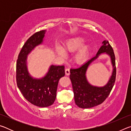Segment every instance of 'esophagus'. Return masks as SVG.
<instances>
[{
    "instance_id": "34e87169",
    "label": "esophagus",
    "mask_w": 131,
    "mask_h": 131,
    "mask_svg": "<svg viewBox=\"0 0 131 131\" xmlns=\"http://www.w3.org/2000/svg\"><path fill=\"white\" fill-rule=\"evenodd\" d=\"M65 74H66V75H67V76H68V75L70 74V69H69V68L65 69Z\"/></svg>"
}]
</instances>
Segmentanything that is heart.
<instances>
[{
    "label": "heart",
    "mask_w": 131,
    "mask_h": 131,
    "mask_svg": "<svg viewBox=\"0 0 131 131\" xmlns=\"http://www.w3.org/2000/svg\"><path fill=\"white\" fill-rule=\"evenodd\" d=\"M85 42V40L83 37H79L70 39L64 43L63 48L60 47H57L56 51L58 55L64 58L66 57L65 52H74L81 47L75 55L74 60L77 63H82L87 60L90 52V47L89 46L85 45L83 46Z\"/></svg>",
    "instance_id": "obj_1"
}]
</instances>
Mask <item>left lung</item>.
Wrapping results in <instances>:
<instances>
[{
    "mask_svg": "<svg viewBox=\"0 0 131 131\" xmlns=\"http://www.w3.org/2000/svg\"><path fill=\"white\" fill-rule=\"evenodd\" d=\"M102 44L95 57L84 63L80 67L70 70V79L73 90L75 103L80 108H91L103 103L109 95L116 81V59L113 49L107 40H104ZM105 52L111 57L114 68L112 76L108 83L103 87L99 88L91 85L86 78L85 74L87 69L101 53Z\"/></svg>",
    "mask_w": 131,
    "mask_h": 131,
    "instance_id": "8db88e82",
    "label": "left lung"
}]
</instances>
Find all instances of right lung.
Listing matches in <instances>:
<instances>
[{
    "label": "right lung",
    "mask_w": 131,
    "mask_h": 131,
    "mask_svg": "<svg viewBox=\"0 0 131 131\" xmlns=\"http://www.w3.org/2000/svg\"><path fill=\"white\" fill-rule=\"evenodd\" d=\"M46 30L36 32L24 44L18 57L16 64V81L24 97L33 105L46 107L52 105L56 99L59 79L65 76V66H50L43 78L34 79L28 73L27 55L35 47L43 43Z\"/></svg>",
    "instance_id": "obj_1"
}]
</instances>
